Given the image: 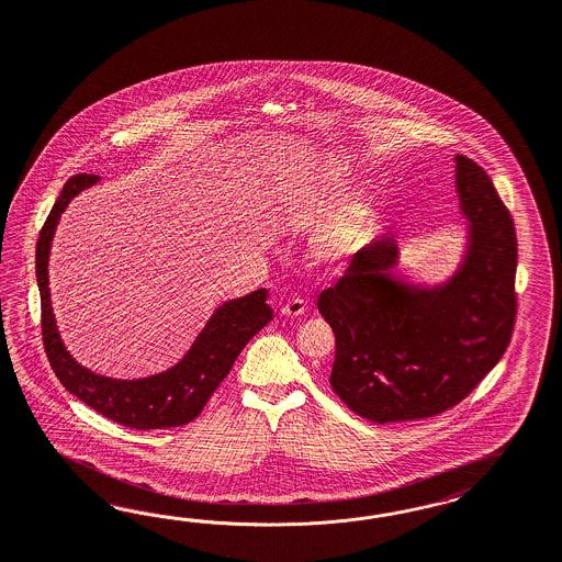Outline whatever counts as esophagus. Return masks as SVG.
Listing matches in <instances>:
<instances>
[{"label":"esophagus","mask_w":562,"mask_h":562,"mask_svg":"<svg viewBox=\"0 0 562 562\" xmlns=\"http://www.w3.org/2000/svg\"><path fill=\"white\" fill-rule=\"evenodd\" d=\"M306 303L303 299H292L289 301L286 305L282 306V315L284 317H301V315H305Z\"/></svg>","instance_id":"1"}]
</instances>
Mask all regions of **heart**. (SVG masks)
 Listing matches in <instances>:
<instances>
[{
  "label": "heart",
  "mask_w": 562,
  "mask_h": 562,
  "mask_svg": "<svg viewBox=\"0 0 562 562\" xmlns=\"http://www.w3.org/2000/svg\"><path fill=\"white\" fill-rule=\"evenodd\" d=\"M319 189V179L308 170H290L276 189V205L286 218H303ZM367 218V207H346L336 218L317 228L313 237V254L324 261H341L352 256L364 235Z\"/></svg>",
  "instance_id": "obj_1"
}]
</instances>
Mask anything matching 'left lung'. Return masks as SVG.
<instances>
[{"instance_id": "left-lung-1", "label": "left lung", "mask_w": 562, "mask_h": 562, "mask_svg": "<svg viewBox=\"0 0 562 562\" xmlns=\"http://www.w3.org/2000/svg\"><path fill=\"white\" fill-rule=\"evenodd\" d=\"M456 188L468 249L445 284L425 289L397 280V245L381 237L360 249L317 301L336 336L331 390L379 425L458 406L509 346L517 313L513 218L491 177L461 154Z\"/></svg>"}]
</instances>
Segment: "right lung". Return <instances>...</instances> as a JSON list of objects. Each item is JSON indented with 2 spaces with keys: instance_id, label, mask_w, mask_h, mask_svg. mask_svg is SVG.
<instances>
[{
  "instance_id": "add662e5",
  "label": "right lung",
  "mask_w": 562,
  "mask_h": 562,
  "mask_svg": "<svg viewBox=\"0 0 562 562\" xmlns=\"http://www.w3.org/2000/svg\"><path fill=\"white\" fill-rule=\"evenodd\" d=\"M99 183L97 175H76L61 189L52 214L41 228L36 243V282L41 292V329L45 352L61 385L117 425L136 430H156L188 425L204 409L216 387L231 373L240 350L261 327L272 322V306L266 303L268 290L228 301L214 311L188 355L165 373L146 379H111L78 364L59 338L52 294H49V251L57 222L69 202L86 188Z\"/></svg>"
}]
</instances>
